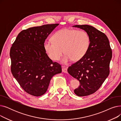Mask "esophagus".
Masks as SVG:
<instances>
[{
  "mask_svg": "<svg viewBox=\"0 0 121 121\" xmlns=\"http://www.w3.org/2000/svg\"><path fill=\"white\" fill-rule=\"evenodd\" d=\"M62 72L63 73H68V71H67V68H66L65 67L63 66L62 67Z\"/></svg>",
  "mask_w": 121,
  "mask_h": 121,
  "instance_id": "obj_1",
  "label": "esophagus"
}]
</instances>
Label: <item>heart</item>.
Returning a JSON list of instances; mask_svg holds the SVG:
<instances>
[{
  "mask_svg": "<svg viewBox=\"0 0 121 121\" xmlns=\"http://www.w3.org/2000/svg\"><path fill=\"white\" fill-rule=\"evenodd\" d=\"M90 44V37L86 31L64 28L56 32L52 40H46L43 47L50 59L54 61L59 60L64 52L62 62L67 63L71 60L77 61L83 58Z\"/></svg>",
  "mask_w": 121,
  "mask_h": 121,
  "instance_id": "b5f03b06",
  "label": "heart"
}]
</instances>
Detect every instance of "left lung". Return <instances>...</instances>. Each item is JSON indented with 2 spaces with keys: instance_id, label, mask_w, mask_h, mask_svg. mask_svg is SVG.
<instances>
[{
  "instance_id": "left-lung-1",
  "label": "left lung",
  "mask_w": 121,
  "mask_h": 121,
  "mask_svg": "<svg viewBox=\"0 0 121 121\" xmlns=\"http://www.w3.org/2000/svg\"><path fill=\"white\" fill-rule=\"evenodd\" d=\"M73 26L85 30L90 37L86 54L68 69L69 73L80 84L74 93L79 97L86 96L96 92L108 76L112 49L108 39L102 32L89 25Z\"/></svg>"
}]
</instances>
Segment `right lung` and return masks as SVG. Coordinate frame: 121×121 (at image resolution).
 Instances as JSON below:
<instances>
[{"label":"right lung","mask_w":121,"mask_h":121,"mask_svg":"<svg viewBox=\"0 0 121 121\" xmlns=\"http://www.w3.org/2000/svg\"><path fill=\"white\" fill-rule=\"evenodd\" d=\"M59 24H45L22 31L10 51L13 77L27 93L35 97L46 92L61 66L51 60L44 50L46 39Z\"/></svg>","instance_id":"add662e5"}]
</instances>
